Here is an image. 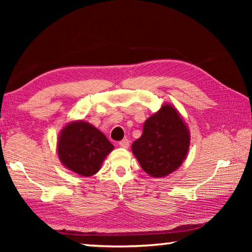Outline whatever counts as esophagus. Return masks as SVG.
<instances>
[{
	"mask_svg": "<svg viewBox=\"0 0 252 252\" xmlns=\"http://www.w3.org/2000/svg\"><path fill=\"white\" fill-rule=\"evenodd\" d=\"M129 144H130V141L127 139H123L120 142H119V146H120L121 148H129Z\"/></svg>",
	"mask_w": 252,
	"mask_h": 252,
	"instance_id": "esophagus-1",
	"label": "esophagus"
}]
</instances>
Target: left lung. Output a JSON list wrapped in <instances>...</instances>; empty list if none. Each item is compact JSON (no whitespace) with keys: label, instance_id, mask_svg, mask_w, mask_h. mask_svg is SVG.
<instances>
[{"label":"left lung","instance_id":"8db88e82","mask_svg":"<svg viewBox=\"0 0 252 252\" xmlns=\"http://www.w3.org/2000/svg\"><path fill=\"white\" fill-rule=\"evenodd\" d=\"M189 143L185 122L172 105L165 104L144 123L142 135L132 143V152L144 171L161 178L180 167Z\"/></svg>","mask_w":252,"mask_h":252}]
</instances>
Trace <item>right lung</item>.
I'll use <instances>...</instances> for the list:
<instances>
[{
  "mask_svg": "<svg viewBox=\"0 0 252 252\" xmlns=\"http://www.w3.org/2000/svg\"><path fill=\"white\" fill-rule=\"evenodd\" d=\"M113 146L106 136L90 123H69L59 138L58 153L63 164L83 177L95 174Z\"/></svg>",
  "mask_w": 252,
  "mask_h": 252,
  "instance_id": "add662e5",
  "label": "right lung"
}]
</instances>
